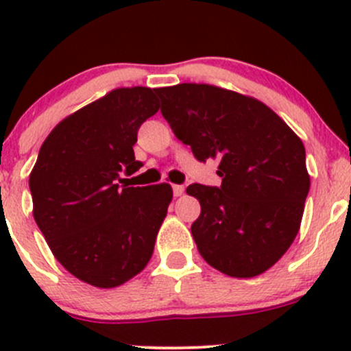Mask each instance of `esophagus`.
<instances>
[{
  "label": "esophagus",
  "instance_id": "34e87169",
  "mask_svg": "<svg viewBox=\"0 0 351 351\" xmlns=\"http://www.w3.org/2000/svg\"><path fill=\"white\" fill-rule=\"evenodd\" d=\"M183 192H185V186H183V185H173V195L182 197Z\"/></svg>",
  "mask_w": 351,
  "mask_h": 351
}]
</instances>
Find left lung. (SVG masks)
I'll return each mask as SVG.
<instances>
[{"instance_id":"1","label":"left lung","mask_w":351,"mask_h":351,"mask_svg":"<svg viewBox=\"0 0 351 351\" xmlns=\"http://www.w3.org/2000/svg\"><path fill=\"white\" fill-rule=\"evenodd\" d=\"M156 93L162 117L198 161L219 159L221 186L186 189L202 207L192 224L198 253L229 277L267 271L302 221L311 186L302 141L274 110L236 91L182 83Z\"/></svg>"}]
</instances>
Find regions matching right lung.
I'll return each mask as SVG.
<instances>
[{
	"instance_id": "add662e5",
	"label": "right lung",
	"mask_w": 351,
	"mask_h": 351,
	"mask_svg": "<svg viewBox=\"0 0 351 351\" xmlns=\"http://www.w3.org/2000/svg\"><path fill=\"white\" fill-rule=\"evenodd\" d=\"M158 110L151 88L112 90L54 127L30 173L38 229L56 260L93 287L125 284L153 256L171 186L119 182L143 166L132 146Z\"/></svg>"
}]
</instances>
